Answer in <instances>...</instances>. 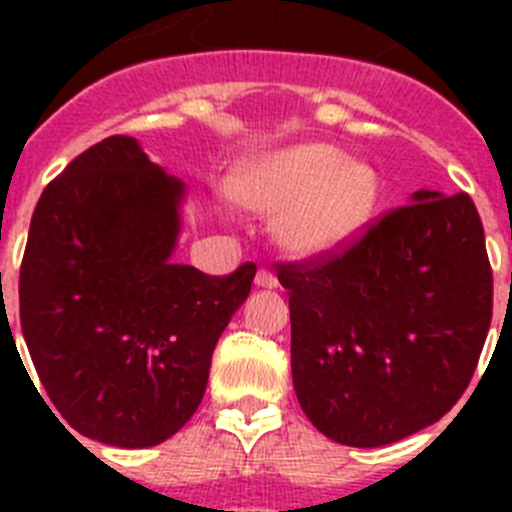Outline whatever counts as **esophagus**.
Instances as JSON below:
<instances>
[{
	"mask_svg": "<svg viewBox=\"0 0 512 512\" xmlns=\"http://www.w3.org/2000/svg\"><path fill=\"white\" fill-rule=\"evenodd\" d=\"M256 287H264V289H277L279 287V279L271 274L269 269H259L256 271Z\"/></svg>",
	"mask_w": 512,
	"mask_h": 512,
	"instance_id": "34e87169",
	"label": "esophagus"
}]
</instances>
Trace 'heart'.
<instances>
[{
  "instance_id": "heart-1",
  "label": "heart",
  "mask_w": 512,
  "mask_h": 512,
  "mask_svg": "<svg viewBox=\"0 0 512 512\" xmlns=\"http://www.w3.org/2000/svg\"><path fill=\"white\" fill-rule=\"evenodd\" d=\"M382 182L338 148L305 143L269 153L246 169L238 197L259 212H282L279 241L297 256H323L351 243L372 220Z\"/></svg>"
}]
</instances>
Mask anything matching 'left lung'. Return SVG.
I'll return each instance as SVG.
<instances>
[{
    "mask_svg": "<svg viewBox=\"0 0 512 512\" xmlns=\"http://www.w3.org/2000/svg\"><path fill=\"white\" fill-rule=\"evenodd\" d=\"M277 266L292 382L320 433L374 449L459 402L492 320L485 228L469 194L420 189L338 251Z\"/></svg>",
    "mask_w": 512,
    "mask_h": 512,
    "instance_id": "8db88e82",
    "label": "left lung"
}]
</instances>
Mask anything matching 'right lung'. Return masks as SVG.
Masks as SVG:
<instances>
[{"label":"right lung","mask_w":512,"mask_h":512,"mask_svg":"<svg viewBox=\"0 0 512 512\" xmlns=\"http://www.w3.org/2000/svg\"><path fill=\"white\" fill-rule=\"evenodd\" d=\"M182 200V179L130 135L94 143L40 194L20 266L22 336L45 397L81 436L120 449L174 436L251 292L253 261L228 277L171 261Z\"/></svg>","instance_id":"right-lung-1"}]
</instances>
